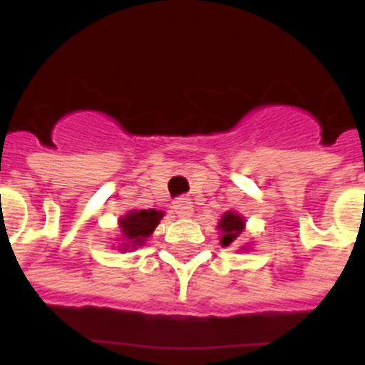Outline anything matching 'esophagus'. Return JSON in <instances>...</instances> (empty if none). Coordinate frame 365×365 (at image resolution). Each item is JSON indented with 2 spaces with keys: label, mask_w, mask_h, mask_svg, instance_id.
Wrapping results in <instances>:
<instances>
[{
  "label": "esophagus",
  "mask_w": 365,
  "mask_h": 365,
  "mask_svg": "<svg viewBox=\"0 0 365 365\" xmlns=\"http://www.w3.org/2000/svg\"><path fill=\"white\" fill-rule=\"evenodd\" d=\"M172 208L176 212L180 217H189L193 214V205H191V200L187 197H180L172 202Z\"/></svg>",
  "instance_id": "obj_1"
}]
</instances>
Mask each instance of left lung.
<instances>
[{
  "label": "left lung",
  "instance_id": "obj_1",
  "mask_svg": "<svg viewBox=\"0 0 365 365\" xmlns=\"http://www.w3.org/2000/svg\"><path fill=\"white\" fill-rule=\"evenodd\" d=\"M217 229L222 231V239H220L222 246H229V244L237 242L244 231L242 216L235 214V212H225L220 223H217Z\"/></svg>",
  "mask_w": 365,
  "mask_h": 365
}]
</instances>
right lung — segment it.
I'll list each match as a JSON object with an SVG mask.
<instances>
[{"label":"right lung","mask_w":365,"mask_h":365,"mask_svg":"<svg viewBox=\"0 0 365 365\" xmlns=\"http://www.w3.org/2000/svg\"><path fill=\"white\" fill-rule=\"evenodd\" d=\"M163 212L160 210H130L119 220V227L123 233V250H134L143 246L145 239L153 233L159 225Z\"/></svg>","instance_id":"obj_1"}]
</instances>
